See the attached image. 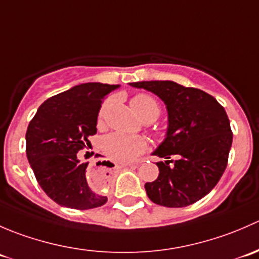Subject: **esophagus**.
Returning a JSON list of instances; mask_svg holds the SVG:
<instances>
[{
    "instance_id": "34e87169",
    "label": "esophagus",
    "mask_w": 259,
    "mask_h": 259,
    "mask_svg": "<svg viewBox=\"0 0 259 259\" xmlns=\"http://www.w3.org/2000/svg\"><path fill=\"white\" fill-rule=\"evenodd\" d=\"M135 165H138V164H124V168H126V166H135Z\"/></svg>"
}]
</instances>
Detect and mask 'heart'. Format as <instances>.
Returning <instances> with one entry per match:
<instances>
[{"label": "heart", "mask_w": 259, "mask_h": 259, "mask_svg": "<svg viewBox=\"0 0 259 259\" xmlns=\"http://www.w3.org/2000/svg\"><path fill=\"white\" fill-rule=\"evenodd\" d=\"M111 105V99L106 100L101 105L99 111V121L104 119L109 106ZM132 106L135 113L142 119L151 117L155 120L160 114V106L158 101L148 94H138L132 99ZM101 149L104 153L117 163H132L146 149L144 138L139 135H127L122 133H113L106 135L101 142Z\"/></svg>", "instance_id": "b5f03b06"}]
</instances>
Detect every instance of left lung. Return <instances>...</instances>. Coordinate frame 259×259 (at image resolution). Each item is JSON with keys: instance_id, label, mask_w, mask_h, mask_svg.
Instances as JSON below:
<instances>
[{"instance_id": "left-lung-1", "label": "left lung", "mask_w": 259, "mask_h": 259, "mask_svg": "<svg viewBox=\"0 0 259 259\" xmlns=\"http://www.w3.org/2000/svg\"><path fill=\"white\" fill-rule=\"evenodd\" d=\"M164 101L168 111L165 139L153 155L159 176L146 183L149 199L168 208H182L202 199L217 185L227 168L233 134L223 106L203 90L174 81H138ZM176 156L177 161H169Z\"/></svg>"}]
</instances>
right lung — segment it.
Listing matches in <instances>:
<instances>
[{
  "label": "right lung",
  "mask_w": 259,
  "mask_h": 259,
  "mask_svg": "<svg viewBox=\"0 0 259 259\" xmlns=\"http://www.w3.org/2000/svg\"><path fill=\"white\" fill-rule=\"evenodd\" d=\"M120 85L86 82L48 99L26 132V154L44 192L61 207L93 209L108 198L88 184L89 163L77 153L91 145L104 98Z\"/></svg>",
  "instance_id": "add662e5"
}]
</instances>
